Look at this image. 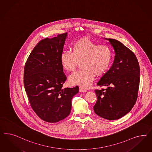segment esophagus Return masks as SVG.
I'll return each mask as SVG.
<instances>
[{"instance_id": "34e87169", "label": "esophagus", "mask_w": 152, "mask_h": 152, "mask_svg": "<svg viewBox=\"0 0 152 152\" xmlns=\"http://www.w3.org/2000/svg\"><path fill=\"white\" fill-rule=\"evenodd\" d=\"M79 91L80 92H87V90L86 89L83 88V87H79Z\"/></svg>"}]
</instances>
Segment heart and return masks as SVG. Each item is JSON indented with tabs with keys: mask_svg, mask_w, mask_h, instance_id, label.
<instances>
[{
	"mask_svg": "<svg viewBox=\"0 0 152 152\" xmlns=\"http://www.w3.org/2000/svg\"><path fill=\"white\" fill-rule=\"evenodd\" d=\"M71 51H64L60 56L62 68L68 72L73 71L78 61L82 68L71 74L69 83L87 88L95 74L101 75L109 68L113 61V51L107 45H98L88 38H82L74 42Z\"/></svg>",
	"mask_w": 152,
	"mask_h": 152,
	"instance_id": "b5f03b06",
	"label": "heart"
}]
</instances>
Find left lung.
Listing matches in <instances>:
<instances>
[{
    "label": "left lung",
    "mask_w": 152,
    "mask_h": 152,
    "mask_svg": "<svg viewBox=\"0 0 152 152\" xmlns=\"http://www.w3.org/2000/svg\"><path fill=\"white\" fill-rule=\"evenodd\" d=\"M115 53L113 65L98 81L107 88L96 90L94 111L108 120H118L129 113L137 99L140 68L135 54L118 40L105 39Z\"/></svg>",
    "instance_id": "1"
}]
</instances>
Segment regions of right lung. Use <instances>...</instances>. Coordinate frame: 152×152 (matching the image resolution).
Segmentation results:
<instances>
[{
  "mask_svg": "<svg viewBox=\"0 0 152 152\" xmlns=\"http://www.w3.org/2000/svg\"><path fill=\"white\" fill-rule=\"evenodd\" d=\"M68 33L38 43L24 69V85L31 107L45 121L57 123L70 113L72 99L79 87L63 88L66 79L60 62Z\"/></svg>",
  "mask_w": 152,
  "mask_h": 152,
  "instance_id": "1",
  "label": "right lung"
}]
</instances>
